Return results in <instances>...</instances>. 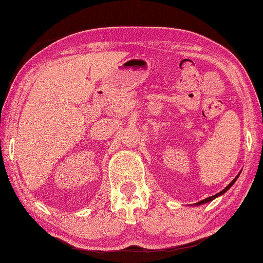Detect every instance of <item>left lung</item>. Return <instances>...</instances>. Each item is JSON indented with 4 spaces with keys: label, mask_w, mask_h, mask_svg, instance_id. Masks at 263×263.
<instances>
[{
    "label": "left lung",
    "mask_w": 263,
    "mask_h": 263,
    "mask_svg": "<svg viewBox=\"0 0 263 263\" xmlns=\"http://www.w3.org/2000/svg\"><path fill=\"white\" fill-rule=\"evenodd\" d=\"M240 175V172H239V174L238 175H237L236 176V177L235 178H233L232 179V182L231 183H230V184L228 185V186H226V188L225 189H222L221 190V192L220 193H218V194H215V195H213V196H210V197H207V199H204V200H202V201H199V202H196V203H194L193 204V206H200V204H204V203H207V202H210V201H212V200H214V199H217V197H219V196H221V195H224V194L226 193V192H228V190L230 189V188H231V186L233 185V184H235V182L237 181V178H238V176Z\"/></svg>",
    "instance_id": "obj_1"
}]
</instances>
